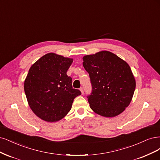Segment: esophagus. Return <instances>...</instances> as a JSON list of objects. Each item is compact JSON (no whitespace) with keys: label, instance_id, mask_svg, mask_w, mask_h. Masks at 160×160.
<instances>
[{"label":"esophagus","instance_id":"esophagus-1","mask_svg":"<svg viewBox=\"0 0 160 160\" xmlns=\"http://www.w3.org/2000/svg\"><path fill=\"white\" fill-rule=\"evenodd\" d=\"M80 90L81 91V93H82V94H84V90H83V88H80Z\"/></svg>","mask_w":160,"mask_h":160}]
</instances>
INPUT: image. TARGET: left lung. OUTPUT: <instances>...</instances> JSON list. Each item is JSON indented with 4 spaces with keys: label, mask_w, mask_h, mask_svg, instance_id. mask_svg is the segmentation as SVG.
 Instances as JSON below:
<instances>
[{
    "label": "left lung",
    "mask_w": 160,
    "mask_h": 160,
    "mask_svg": "<svg viewBox=\"0 0 160 160\" xmlns=\"http://www.w3.org/2000/svg\"><path fill=\"white\" fill-rule=\"evenodd\" d=\"M89 74L92 92L87 96L91 109L104 117H114L124 111L132 99L136 80L130 66L108 51L83 57Z\"/></svg>",
    "instance_id": "obj_1"
}]
</instances>
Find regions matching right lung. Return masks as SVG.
I'll return each mask as SVG.
<instances>
[{
  "label": "right lung",
  "mask_w": 160,
  "mask_h": 160,
  "mask_svg": "<svg viewBox=\"0 0 160 160\" xmlns=\"http://www.w3.org/2000/svg\"><path fill=\"white\" fill-rule=\"evenodd\" d=\"M73 60L54 53L46 54L30 67L24 88L29 106L41 119L58 121L71 110L79 90L66 74Z\"/></svg>",
  "instance_id": "1"
}]
</instances>
